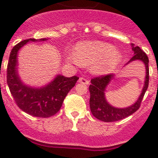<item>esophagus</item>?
I'll use <instances>...</instances> for the list:
<instances>
[{
    "instance_id": "1",
    "label": "esophagus",
    "mask_w": 158,
    "mask_h": 158,
    "mask_svg": "<svg viewBox=\"0 0 158 158\" xmlns=\"http://www.w3.org/2000/svg\"><path fill=\"white\" fill-rule=\"evenodd\" d=\"M79 82H80V83H82V84H85V85H89V81L88 80L87 78L81 77L79 78Z\"/></svg>"
}]
</instances>
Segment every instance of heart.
Masks as SVG:
<instances>
[{"label":"heart","instance_id":"heart-1","mask_svg":"<svg viewBox=\"0 0 158 158\" xmlns=\"http://www.w3.org/2000/svg\"><path fill=\"white\" fill-rule=\"evenodd\" d=\"M81 65L94 64L97 73H107L115 69L121 60L120 52L111 44L104 42H81L74 49V55L69 57Z\"/></svg>","mask_w":158,"mask_h":158}]
</instances>
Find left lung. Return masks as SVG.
<instances>
[{"instance_id":"1","label":"left lung","mask_w":158,"mask_h":158,"mask_svg":"<svg viewBox=\"0 0 158 158\" xmlns=\"http://www.w3.org/2000/svg\"><path fill=\"white\" fill-rule=\"evenodd\" d=\"M131 46L135 55L130 59L128 62H133L135 60H140L145 64L146 66V79H145L144 87L142 89V93L138 100L131 106L125 108H117L112 107L107 103L104 95L106 87L113 78L114 74L110 73V74L101 75L100 77L93 78L91 80V85H89V92H90L89 105H90L92 114L100 120L104 122L118 121L132 115L140 107L142 100L144 97V95L149 85V58L146 53L140 47L138 46L135 47L133 43L131 44Z\"/></svg>"}]
</instances>
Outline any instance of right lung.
<instances>
[{
    "instance_id": "add662e5",
    "label": "right lung",
    "mask_w": 158,
    "mask_h": 158,
    "mask_svg": "<svg viewBox=\"0 0 158 158\" xmlns=\"http://www.w3.org/2000/svg\"><path fill=\"white\" fill-rule=\"evenodd\" d=\"M47 39H28L17 43L12 48L7 66V83L16 105L32 116L47 118L60 110L65 98L79 77H66L58 75L54 80L44 87L36 89L25 85L18 76L17 53L29 41H46Z\"/></svg>"
}]
</instances>
